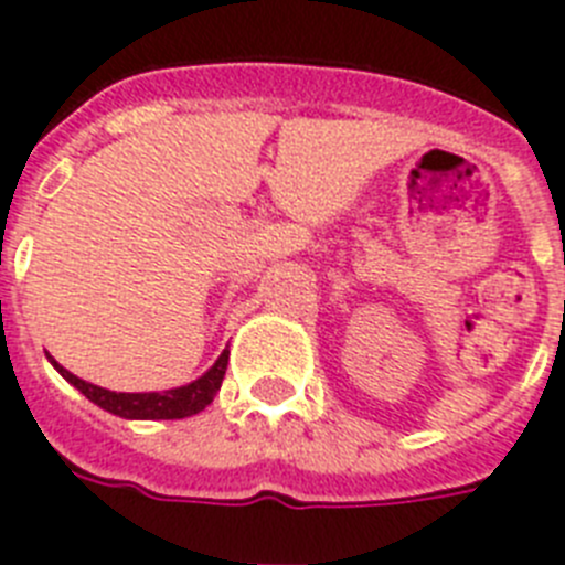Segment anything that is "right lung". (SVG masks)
I'll return each mask as SVG.
<instances>
[{
    "mask_svg": "<svg viewBox=\"0 0 565 565\" xmlns=\"http://www.w3.org/2000/svg\"><path fill=\"white\" fill-rule=\"evenodd\" d=\"M53 365H56V371H60L62 377H65L71 385H76V388H79L90 403H96V406L105 408V412L117 414V417H125V420H182V417H191V414L202 412V408L209 406L211 399H214V394L220 392L225 369H228V351H223L220 360H216V363L211 365L200 380L162 394L108 392V388H99V385L94 383H85V380H79L67 369H62L60 363H53Z\"/></svg>",
    "mask_w": 565,
    "mask_h": 565,
    "instance_id": "1",
    "label": "right lung"
}]
</instances>
